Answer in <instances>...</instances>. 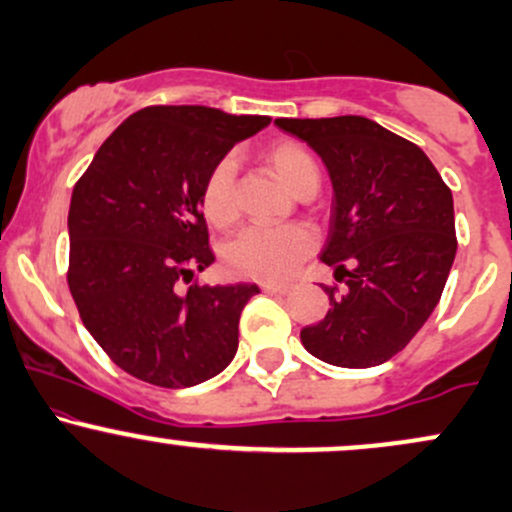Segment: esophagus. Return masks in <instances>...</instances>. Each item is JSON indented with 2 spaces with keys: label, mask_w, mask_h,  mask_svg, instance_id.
Segmentation results:
<instances>
[{
  "label": "esophagus",
  "mask_w": 512,
  "mask_h": 512,
  "mask_svg": "<svg viewBox=\"0 0 512 512\" xmlns=\"http://www.w3.org/2000/svg\"><path fill=\"white\" fill-rule=\"evenodd\" d=\"M264 293H276V296H286V293L291 291L289 284H274V281H264L260 286Z\"/></svg>",
  "instance_id": "obj_1"
}]
</instances>
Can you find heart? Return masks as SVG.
<instances>
[{
  "label": "heart",
  "mask_w": 512,
  "mask_h": 512,
  "mask_svg": "<svg viewBox=\"0 0 512 512\" xmlns=\"http://www.w3.org/2000/svg\"><path fill=\"white\" fill-rule=\"evenodd\" d=\"M269 163L293 192H301L308 182L320 178L315 158L301 144L279 142L269 146ZM238 163L233 156H223L211 166L202 187L204 216L214 226L226 228L238 219L236 195ZM313 228L303 223L286 226H250L228 243L223 264L233 276L255 281H281L301 267V262L315 250Z\"/></svg>",
  "instance_id": "b5f03b06"
}]
</instances>
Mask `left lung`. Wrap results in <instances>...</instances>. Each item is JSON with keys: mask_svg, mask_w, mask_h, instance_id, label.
<instances>
[{"mask_svg": "<svg viewBox=\"0 0 512 512\" xmlns=\"http://www.w3.org/2000/svg\"><path fill=\"white\" fill-rule=\"evenodd\" d=\"M274 125L325 163L332 180L330 236L320 260L346 289L325 286L330 310L303 327L320 361L370 368L390 361L424 327L457 252L452 192L416 144L358 115Z\"/></svg>", "mask_w": 512, "mask_h": 512, "instance_id": "left-lung-1", "label": "left lung"}]
</instances>
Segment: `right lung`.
Segmentation results:
<instances>
[{"instance_id": "obj_1", "label": "right lung", "mask_w": 512, "mask_h": 512, "mask_svg": "<svg viewBox=\"0 0 512 512\" xmlns=\"http://www.w3.org/2000/svg\"><path fill=\"white\" fill-rule=\"evenodd\" d=\"M204 105H151L105 139L69 204V291L115 366L144 383L192 387L238 351L255 284L199 286L214 262L204 178L233 144L269 125Z\"/></svg>"}]
</instances>
